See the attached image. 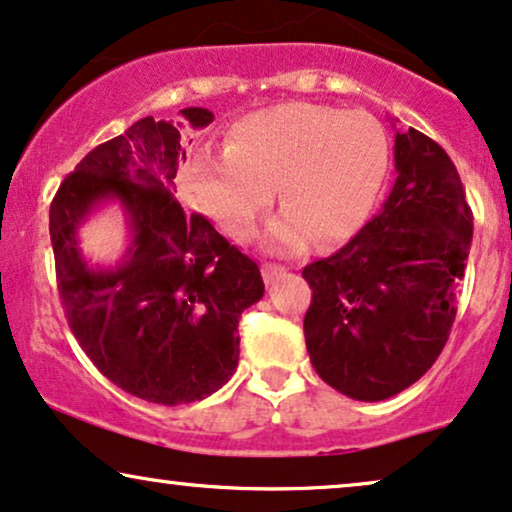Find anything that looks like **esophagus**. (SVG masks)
I'll list each match as a JSON object with an SVG mask.
<instances>
[{
    "mask_svg": "<svg viewBox=\"0 0 512 512\" xmlns=\"http://www.w3.org/2000/svg\"><path fill=\"white\" fill-rule=\"evenodd\" d=\"M287 275V268H282V265H272V263H263V280L272 284L277 282L280 277Z\"/></svg>",
    "mask_w": 512,
    "mask_h": 512,
    "instance_id": "obj_1",
    "label": "esophagus"
}]
</instances>
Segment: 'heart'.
<instances>
[{
    "mask_svg": "<svg viewBox=\"0 0 512 512\" xmlns=\"http://www.w3.org/2000/svg\"><path fill=\"white\" fill-rule=\"evenodd\" d=\"M388 169V138L369 112L284 103L237 119L225 152H199L190 192L218 228L247 240L275 197L284 209L268 228L275 249L315 240L329 247L367 221Z\"/></svg>",
    "mask_w": 512,
    "mask_h": 512,
    "instance_id": "1",
    "label": "heart"
}]
</instances>
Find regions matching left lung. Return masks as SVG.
<instances>
[{"label":"left lung","instance_id":"left-lung-1","mask_svg":"<svg viewBox=\"0 0 512 512\" xmlns=\"http://www.w3.org/2000/svg\"><path fill=\"white\" fill-rule=\"evenodd\" d=\"M397 178L383 209L303 268V320L324 383L362 402L388 400L440 357L473 242V211L447 152L421 131L395 136Z\"/></svg>","mask_w":512,"mask_h":512}]
</instances>
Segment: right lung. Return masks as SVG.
<instances>
[{
	"label": "right lung",
	"instance_id": "right-lung-1",
	"mask_svg": "<svg viewBox=\"0 0 512 512\" xmlns=\"http://www.w3.org/2000/svg\"><path fill=\"white\" fill-rule=\"evenodd\" d=\"M181 115L195 129L214 122L204 108ZM181 126L143 117L96 145L49 211L58 296L77 343L117 388L167 407L204 400L230 381L240 315L265 289L256 261L171 192L185 159ZM103 198H117L132 225L123 261L105 271L76 247L78 223Z\"/></svg>",
	"mask_w": 512,
	"mask_h": 512
}]
</instances>
